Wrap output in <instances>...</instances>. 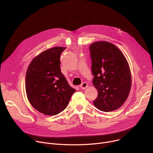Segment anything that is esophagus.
<instances>
[{"mask_svg":"<svg viewBox=\"0 0 153 153\" xmlns=\"http://www.w3.org/2000/svg\"><path fill=\"white\" fill-rule=\"evenodd\" d=\"M87 87H88V84H87V83L85 82H84L81 85H80V87H81V89H83V90L85 89Z\"/></svg>","mask_w":153,"mask_h":153,"instance_id":"esophagus-1","label":"esophagus"}]
</instances>
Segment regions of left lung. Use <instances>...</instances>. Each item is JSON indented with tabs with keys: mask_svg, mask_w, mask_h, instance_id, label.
Here are the masks:
<instances>
[{
	"mask_svg": "<svg viewBox=\"0 0 153 153\" xmlns=\"http://www.w3.org/2000/svg\"><path fill=\"white\" fill-rule=\"evenodd\" d=\"M93 84L98 96L93 103L103 111L121 107L131 85L130 66L123 53L111 43L97 42L89 46Z\"/></svg>",
	"mask_w": 153,
	"mask_h": 153,
	"instance_id": "left-lung-1",
	"label": "left lung"
}]
</instances>
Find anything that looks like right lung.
Masks as SVG:
<instances>
[{
	"instance_id": "right-lung-1",
	"label": "right lung",
	"mask_w": 153,
	"mask_h": 153,
	"mask_svg": "<svg viewBox=\"0 0 153 153\" xmlns=\"http://www.w3.org/2000/svg\"><path fill=\"white\" fill-rule=\"evenodd\" d=\"M65 49L59 46L45 50L31 61L27 71L25 89L28 101L46 115L62 111L76 92L61 72L60 56Z\"/></svg>"
}]
</instances>
